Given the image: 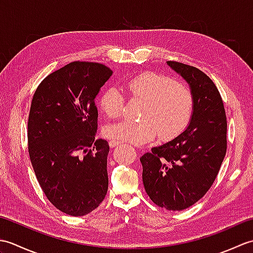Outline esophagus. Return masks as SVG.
Listing matches in <instances>:
<instances>
[{
	"label": "esophagus",
	"mask_w": 253,
	"mask_h": 253,
	"mask_svg": "<svg viewBox=\"0 0 253 253\" xmlns=\"http://www.w3.org/2000/svg\"><path fill=\"white\" fill-rule=\"evenodd\" d=\"M120 143H121V142L118 141V140H114V139H113V140L110 141V147H111V148H114V147L118 146V144H120Z\"/></svg>",
	"instance_id": "esophagus-1"
}]
</instances>
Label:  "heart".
Returning a JSON list of instances; mask_svg holds the SVG:
<instances>
[{
	"label": "heart",
	"instance_id": "b5f03b06",
	"mask_svg": "<svg viewBox=\"0 0 253 253\" xmlns=\"http://www.w3.org/2000/svg\"><path fill=\"white\" fill-rule=\"evenodd\" d=\"M128 93L144 102L142 122L122 121L104 128L105 135L131 144H146L160 135L170 140L184 131L195 112V95L188 85L159 73H143L128 80ZM125 106L122 90L113 85L104 90L100 107L109 118L121 117Z\"/></svg>",
	"mask_w": 253,
	"mask_h": 253
}]
</instances>
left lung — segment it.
Instances as JSON below:
<instances>
[{"label":"left lung","instance_id":"left-lung-1","mask_svg":"<svg viewBox=\"0 0 253 253\" xmlns=\"http://www.w3.org/2000/svg\"><path fill=\"white\" fill-rule=\"evenodd\" d=\"M168 65L195 95L191 122L179 136L140 158L142 181L150 199L170 211L191 207L213 185L227 149V121L222 96L212 79L190 65Z\"/></svg>","mask_w":253,"mask_h":253}]
</instances>
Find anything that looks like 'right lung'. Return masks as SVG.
<instances>
[{
  "label": "right lung",
  "instance_id": "1",
  "mask_svg": "<svg viewBox=\"0 0 253 253\" xmlns=\"http://www.w3.org/2000/svg\"><path fill=\"white\" fill-rule=\"evenodd\" d=\"M100 63L73 62L38 85L28 118V152L49 201L72 216L100 206L109 188L106 140L98 129L95 98L112 76Z\"/></svg>",
  "mask_w": 253,
  "mask_h": 253
}]
</instances>
